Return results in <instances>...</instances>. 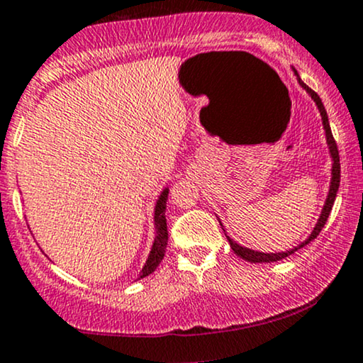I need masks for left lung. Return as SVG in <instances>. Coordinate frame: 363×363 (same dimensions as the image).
<instances>
[{
	"instance_id": "obj_1",
	"label": "left lung",
	"mask_w": 363,
	"mask_h": 363,
	"mask_svg": "<svg viewBox=\"0 0 363 363\" xmlns=\"http://www.w3.org/2000/svg\"><path fill=\"white\" fill-rule=\"evenodd\" d=\"M297 74V72H295ZM298 77V74H297ZM298 83L309 91V95L312 99H314V102L318 104V109L320 112V116H323V124H324V129H326V140H328V145H329V152H331V157H333V177H331V186H329V194H328V199H326V205L323 208V213H320V218L318 220V225L314 227V230H312V234L309 235V239L306 240V242H302L301 245H297V247L290 249V251L286 252H277V254H264V252H257V251H252V249H247V247H242V245H239L234 240L230 239V237L227 235L228 242H230V247L232 251H234L237 256L242 257V259L249 261V262H273V261H280L283 257L290 256V254H294L295 251H298V249L303 247L306 244H309L311 240H314L315 237L319 235V232L323 230L324 223L328 222L329 218V213H331V208H333V203H335L336 199V193H338V187H340V177H341V167H340V155H338V147H336V141L333 138V133H331V128H329V121H328V114H326V109H324L323 102H320L319 95L315 94L314 90L309 89V86L303 83L301 78H298Z\"/></svg>"
}]
</instances>
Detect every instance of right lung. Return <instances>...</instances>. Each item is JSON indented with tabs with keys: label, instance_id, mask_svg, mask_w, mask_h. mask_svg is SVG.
Returning a JSON list of instances; mask_svg holds the SVG:
<instances>
[{
	"label": "right lung",
	"instance_id": "right-lung-1",
	"mask_svg": "<svg viewBox=\"0 0 363 363\" xmlns=\"http://www.w3.org/2000/svg\"><path fill=\"white\" fill-rule=\"evenodd\" d=\"M167 196H169V189H165L157 201V206H155L157 237H155V242H153L152 251H150L148 259H147V262H145L143 269H141L140 278L148 277V274H152L153 272H155L157 266L160 264L162 259H164V256H165V247H167V240H169L167 220H165V203H167Z\"/></svg>",
	"mask_w": 363,
	"mask_h": 363
}]
</instances>
